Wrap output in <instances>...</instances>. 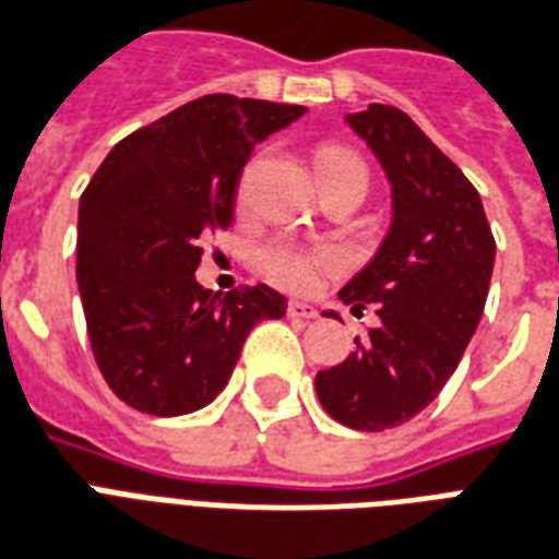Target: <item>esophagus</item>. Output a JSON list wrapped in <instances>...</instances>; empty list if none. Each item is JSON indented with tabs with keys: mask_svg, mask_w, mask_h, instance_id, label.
I'll use <instances>...</instances> for the list:
<instances>
[{
	"mask_svg": "<svg viewBox=\"0 0 559 559\" xmlns=\"http://www.w3.org/2000/svg\"><path fill=\"white\" fill-rule=\"evenodd\" d=\"M288 314L300 318V321H312V318H318V309L306 300H288Z\"/></svg>",
	"mask_w": 559,
	"mask_h": 559,
	"instance_id": "esophagus-1",
	"label": "esophagus"
}]
</instances>
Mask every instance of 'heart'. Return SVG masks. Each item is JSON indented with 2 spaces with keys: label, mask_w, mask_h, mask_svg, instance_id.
Wrapping results in <instances>:
<instances>
[{
  "label": "heart",
  "mask_w": 559,
  "mask_h": 559,
  "mask_svg": "<svg viewBox=\"0 0 559 559\" xmlns=\"http://www.w3.org/2000/svg\"><path fill=\"white\" fill-rule=\"evenodd\" d=\"M314 167H318V170H350V174H359L365 179L362 162H359L354 153L338 150V146H324V150H318ZM259 267H262L264 274L271 276L276 285L295 288V292H306V288H312L321 276L335 274V271L342 267V259H338L333 250H300V247L271 245L264 247L262 255H259Z\"/></svg>",
  "instance_id": "obj_1"
}]
</instances>
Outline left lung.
<instances>
[{
  "label": "left lung",
  "instance_id": "8db88e82",
  "mask_svg": "<svg viewBox=\"0 0 559 559\" xmlns=\"http://www.w3.org/2000/svg\"><path fill=\"white\" fill-rule=\"evenodd\" d=\"M344 123L392 185V224L338 292L350 312L374 304L380 324L354 338L344 362L318 371L314 392L335 421L377 433L415 418L456 371L484 314L495 238L474 185L413 117L371 103Z\"/></svg>",
  "mask_w": 559,
  "mask_h": 559
}]
</instances>
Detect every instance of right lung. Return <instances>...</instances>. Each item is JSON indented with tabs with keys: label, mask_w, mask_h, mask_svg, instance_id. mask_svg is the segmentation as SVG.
<instances>
[{
	"label": "right lung",
	"mask_w": 559,
	"mask_h": 559,
	"mask_svg": "<svg viewBox=\"0 0 559 559\" xmlns=\"http://www.w3.org/2000/svg\"><path fill=\"white\" fill-rule=\"evenodd\" d=\"M304 105L200 96L105 155L79 200L75 283L94 359L138 413L174 418L224 392L241 344L288 304L271 285L229 295L197 283L200 238L233 224L235 188L255 144Z\"/></svg>",
	"instance_id": "obj_1"
}]
</instances>
